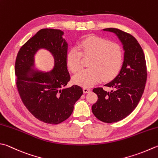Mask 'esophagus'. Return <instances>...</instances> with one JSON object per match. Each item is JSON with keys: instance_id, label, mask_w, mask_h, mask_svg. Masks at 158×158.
I'll use <instances>...</instances> for the list:
<instances>
[{"instance_id": "esophagus-1", "label": "esophagus", "mask_w": 158, "mask_h": 158, "mask_svg": "<svg viewBox=\"0 0 158 158\" xmlns=\"http://www.w3.org/2000/svg\"><path fill=\"white\" fill-rule=\"evenodd\" d=\"M83 92H84V93H88V92L90 91V89H89L88 88H83Z\"/></svg>"}]
</instances>
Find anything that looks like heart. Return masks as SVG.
Returning a JSON list of instances; mask_svg holds the SVG:
<instances>
[{"instance_id": "heart-1", "label": "heart", "mask_w": 158, "mask_h": 158, "mask_svg": "<svg viewBox=\"0 0 158 158\" xmlns=\"http://www.w3.org/2000/svg\"><path fill=\"white\" fill-rule=\"evenodd\" d=\"M81 55L91 57L89 69L80 70L73 77V81L83 87H90L101 79L107 81L113 78L119 72L123 60L121 46L96 36L82 40L68 52L66 64L73 73L81 69Z\"/></svg>"}]
</instances>
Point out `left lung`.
Listing matches in <instances>:
<instances>
[{"label": "left lung", "mask_w": 158, "mask_h": 158, "mask_svg": "<svg viewBox=\"0 0 158 158\" xmlns=\"http://www.w3.org/2000/svg\"><path fill=\"white\" fill-rule=\"evenodd\" d=\"M103 31L115 33L125 51L120 72L105 85L112 89H93L98 100L92 107V112L98 120L112 123L126 118L136 107L144 92L147 73L143 50L134 36L115 28Z\"/></svg>", "instance_id": "obj_1"}]
</instances>
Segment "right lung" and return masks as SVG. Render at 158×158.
<instances>
[{
	"label": "right lung",
	"mask_w": 158,
	"mask_h": 158,
	"mask_svg": "<svg viewBox=\"0 0 158 158\" xmlns=\"http://www.w3.org/2000/svg\"><path fill=\"white\" fill-rule=\"evenodd\" d=\"M64 34L60 29L40 30L20 48L15 64L16 85L24 105L36 118L52 125L69 118L83 94L79 85L66 87L70 77ZM40 49L50 52L54 59V68L48 72L35 67V55Z\"/></svg>",
	"instance_id": "right-lung-1"
}]
</instances>
